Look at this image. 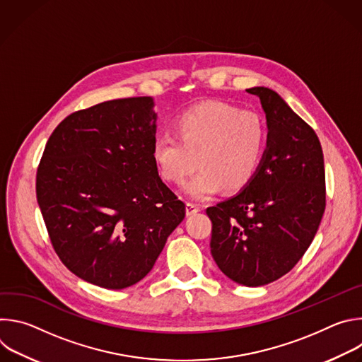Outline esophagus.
<instances>
[{
	"label": "esophagus",
	"instance_id": "obj_1",
	"mask_svg": "<svg viewBox=\"0 0 362 362\" xmlns=\"http://www.w3.org/2000/svg\"><path fill=\"white\" fill-rule=\"evenodd\" d=\"M199 211H200L199 206H196L194 203H186V215L187 216H192V215L197 214Z\"/></svg>",
	"mask_w": 362,
	"mask_h": 362
}]
</instances>
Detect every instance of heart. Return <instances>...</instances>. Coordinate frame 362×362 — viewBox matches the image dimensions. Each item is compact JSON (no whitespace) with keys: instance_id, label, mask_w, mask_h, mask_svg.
I'll return each mask as SVG.
<instances>
[{"instance_id":"1","label":"heart","mask_w":362,"mask_h":362,"mask_svg":"<svg viewBox=\"0 0 362 362\" xmlns=\"http://www.w3.org/2000/svg\"><path fill=\"white\" fill-rule=\"evenodd\" d=\"M175 136H160L151 146V159L169 185H182L192 200L243 190L256 176L267 146L259 115L226 103L204 101L183 112L175 122Z\"/></svg>"}]
</instances>
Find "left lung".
<instances>
[{"instance_id": "left-lung-1", "label": "left lung", "mask_w": 362, "mask_h": 362, "mask_svg": "<svg viewBox=\"0 0 362 362\" xmlns=\"http://www.w3.org/2000/svg\"><path fill=\"white\" fill-rule=\"evenodd\" d=\"M246 91L267 115L262 163L249 186L206 214L219 269L240 285L262 286L288 274L314 240L325 211V169L314 129L276 91Z\"/></svg>"}]
</instances>
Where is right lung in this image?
<instances>
[{
    "mask_svg": "<svg viewBox=\"0 0 362 362\" xmlns=\"http://www.w3.org/2000/svg\"><path fill=\"white\" fill-rule=\"evenodd\" d=\"M153 106L151 97H130L67 116L37 170L56 253L74 275L106 289L141 281L186 215L151 159Z\"/></svg>",
    "mask_w": 362,
    "mask_h": 362,
    "instance_id": "right-lung-1",
    "label": "right lung"
}]
</instances>
